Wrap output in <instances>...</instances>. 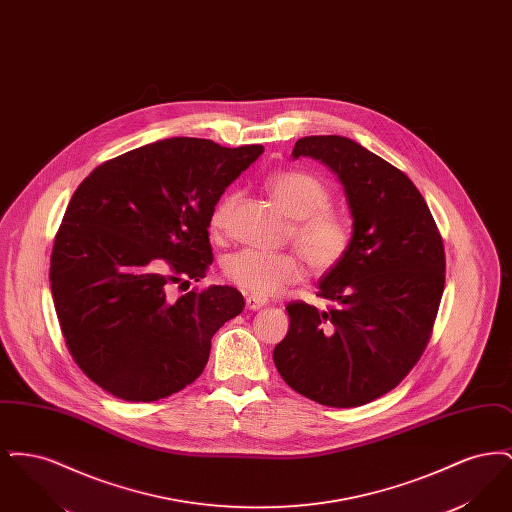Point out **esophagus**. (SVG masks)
I'll return each mask as SVG.
<instances>
[{
	"mask_svg": "<svg viewBox=\"0 0 512 512\" xmlns=\"http://www.w3.org/2000/svg\"><path fill=\"white\" fill-rule=\"evenodd\" d=\"M245 307H247L249 311H259V309L267 307V299L257 297V295H247V297H245Z\"/></svg>",
	"mask_w": 512,
	"mask_h": 512,
	"instance_id": "34e87169",
	"label": "esophagus"
}]
</instances>
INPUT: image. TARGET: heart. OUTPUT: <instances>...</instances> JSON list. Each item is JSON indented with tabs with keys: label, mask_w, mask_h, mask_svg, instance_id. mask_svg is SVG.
<instances>
[{
	"label": "heart",
	"mask_w": 512,
	"mask_h": 512,
	"mask_svg": "<svg viewBox=\"0 0 512 512\" xmlns=\"http://www.w3.org/2000/svg\"><path fill=\"white\" fill-rule=\"evenodd\" d=\"M267 192L274 203L295 220L292 240L309 267L328 272L338 267L351 247V224L338 211L328 209V188L317 176L303 171L272 174ZM236 195L222 197L211 213V228L226 230ZM222 272L228 282L257 297H268L284 286L301 280L303 261L297 253H268L259 249H238L224 257Z\"/></svg>",
	"instance_id": "obj_1"
}]
</instances>
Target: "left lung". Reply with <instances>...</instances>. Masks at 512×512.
<instances>
[{"instance_id":"8db88e82","label":"left lung","mask_w":512,"mask_h":512,"mask_svg":"<svg viewBox=\"0 0 512 512\" xmlns=\"http://www.w3.org/2000/svg\"><path fill=\"white\" fill-rule=\"evenodd\" d=\"M311 157L340 180L351 247L326 272V311L288 303L290 330L272 359L292 390L328 407H359L393 390L416 365L438 315L445 253L424 197L405 172L343 136H305Z\"/></svg>"}]
</instances>
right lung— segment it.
I'll use <instances>...</instances> for the list:
<instances>
[{"instance_id":"right-lung-1","label":"right lung","mask_w":512,"mask_h":512,"mask_svg":"<svg viewBox=\"0 0 512 512\" xmlns=\"http://www.w3.org/2000/svg\"><path fill=\"white\" fill-rule=\"evenodd\" d=\"M263 151L167 138L99 165L76 188L49 282L67 347L101 390L149 403L203 372L211 338L244 297L209 286L174 299L171 288L205 276L211 213Z\"/></svg>"}]
</instances>
